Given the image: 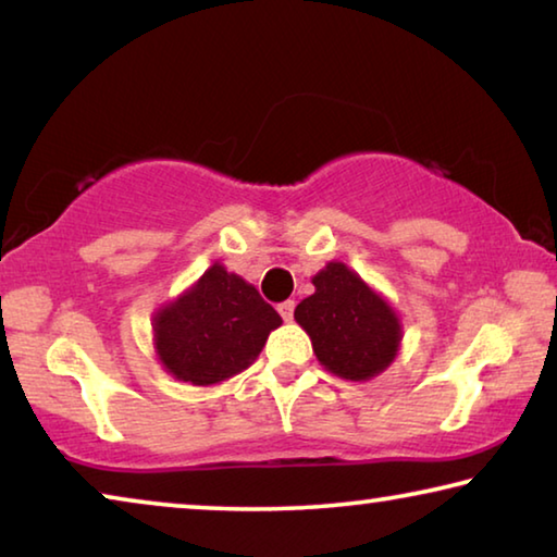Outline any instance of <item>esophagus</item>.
<instances>
[{
    "label": "esophagus",
    "mask_w": 557,
    "mask_h": 557,
    "mask_svg": "<svg viewBox=\"0 0 557 557\" xmlns=\"http://www.w3.org/2000/svg\"><path fill=\"white\" fill-rule=\"evenodd\" d=\"M277 312L282 314V319H285V322H292V317H295V301H292V299L282 301V305L277 307Z\"/></svg>",
    "instance_id": "1"
}]
</instances>
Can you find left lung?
Here are the masks:
<instances>
[{"label":"left lung","mask_w":557,"mask_h":557,"mask_svg":"<svg viewBox=\"0 0 557 557\" xmlns=\"http://www.w3.org/2000/svg\"><path fill=\"white\" fill-rule=\"evenodd\" d=\"M314 295L295 309L297 324L312 338L317 361L346 381H371L395 361L403 322L391 301L338 260L312 277Z\"/></svg>","instance_id":"left-lung-1"}]
</instances>
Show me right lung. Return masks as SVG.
<instances>
[{
    "mask_svg": "<svg viewBox=\"0 0 557 557\" xmlns=\"http://www.w3.org/2000/svg\"><path fill=\"white\" fill-rule=\"evenodd\" d=\"M280 324L250 282L213 262L154 312V354L176 381L215 385L248 369Z\"/></svg>",
    "mask_w": 557,
    "mask_h": 557,
    "instance_id": "1",
    "label": "right lung"
}]
</instances>
